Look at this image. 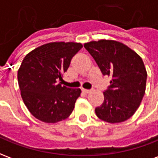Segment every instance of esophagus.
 Masks as SVG:
<instances>
[{
  "label": "esophagus",
  "mask_w": 158,
  "mask_h": 158,
  "mask_svg": "<svg viewBox=\"0 0 158 158\" xmlns=\"http://www.w3.org/2000/svg\"><path fill=\"white\" fill-rule=\"evenodd\" d=\"M82 91L84 93H85V94H88V93L90 92V90H89V89H83Z\"/></svg>",
  "instance_id": "esophagus-1"
}]
</instances>
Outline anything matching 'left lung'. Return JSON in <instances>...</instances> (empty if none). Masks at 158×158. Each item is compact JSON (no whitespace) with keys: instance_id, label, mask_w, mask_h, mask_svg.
Returning <instances> with one entry per match:
<instances>
[{"instance_id":"8db88e82","label":"left lung","mask_w":158,"mask_h":158,"mask_svg":"<svg viewBox=\"0 0 158 158\" xmlns=\"http://www.w3.org/2000/svg\"><path fill=\"white\" fill-rule=\"evenodd\" d=\"M103 75L112 76L104 102L96 108L100 119L111 123L126 121L138 109L146 91L147 73L142 59L123 43L102 40L85 43Z\"/></svg>"}]
</instances>
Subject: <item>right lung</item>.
<instances>
[{
    "mask_svg": "<svg viewBox=\"0 0 158 158\" xmlns=\"http://www.w3.org/2000/svg\"><path fill=\"white\" fill-rule=\"evenodd\" d=\"M80 43L52 42L27 54L18 72L23 101L33 116L45 123L69 118L80 89L62 86V79L73 56L82 48Z\"/></svg>",
    "mask_w": 158,
    "mask_h": 158,
    "instance_id": "1",
    "label": "right lung"
}]
</instances>
